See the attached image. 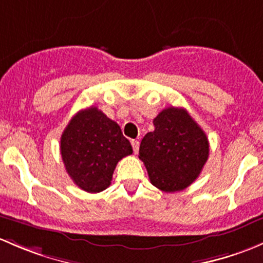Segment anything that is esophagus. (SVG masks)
<instances>
[{
	"label": "esophagus",
	"instance_id": "1",
	"mask_svg": "<svg viewBox=\"0 0 263 263\" xmlns=\"http://www.w3.org/2000/svg\"><path fill=\"white\" fill-rule=\"evenodd\" d=\"M132 147H133V151H134V153L137 154L138 151H139V142H138V140H132Z\"/></svg>",
	"mask_w": 263,
	"mask_h": 263
}]
</instances>
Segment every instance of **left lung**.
I'll use <instances>...</instances> for the list:
<instances>
[{
    "label": "left lung",
    "mask_w": 263,
    "mask_h": 263,
    "mask_svg": "<svg viewBox=\"0 0 263 263\" xmlns=\"http://www.w3.org/2000/svg\"><path fill=\"white\" fill-rule=\"evenodd\" d=\"M139 148L152 185L164 192L182 191L201 172L209 157V140L190 114L167 107L154 118Z\"/></svg>",
    "instance_id": "8db88e82"
}]
</instances>
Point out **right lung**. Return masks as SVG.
Wrapping results in <instances>:
<instances>
[{"label": "right lung", "instance_id": "obj_1", "mask_svg": "<svg viewBox=\"0 0 263 263\" xmlns=\"http://www.w3.org/2000/svg\"><path fill=\"white\" fill-rule=\"evenodd\" d=\"M132 153L118 123L95 106L76 114L61 138L67 173L78 187L92 194L109 187L118 162Z\"/></svg>", "mask_w": 263, "mask_h": 263}]
</instances>
